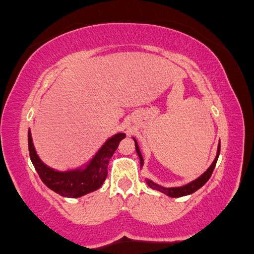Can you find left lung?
<instances>
[{"mask_svg": "<svg viewBox=\"0 0 254 254\" xmlns=\"http://www.w3.org/2000/svg\"><path fill=\"white\" fill-rule=\"evenodd\" d=\"M133 141H135V147H136V151L137 154H138V157H139V162H141V166L143 165V157H142V154L141 151H139V148H138V144H137V141L135 138H133ZM218 155H220V144H218V148H217V155L215 157L214 162H212L210 167L206 170V172H204V173L200 176L199 178H197L196 180H193V182H191L190 184H188V185H184L182 188H170V189H166V188H162V186H159L156 185V184H154L153 182H150V180H147V184L149 185V188L154 189V190H157V191H161L162 193L167 194V196L170 197H173V198H177V197H183V196H188V194H191L193 193V192H196L197 190H199L200 188L208 182L209 179H210L212 172H214V168L215 166H216V162H217V159H218Z\"/></svg>", "mask_w": 254, "mask_h": 254, "instance_id": "8db88e82", "label": "left lung"}]
</instances>
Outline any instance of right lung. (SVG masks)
<instances>
[{
    "instance_id": "add662e5",
    "label": "right lung",
    "mask_w": 254,
    "mask_h": 254,
    "mask_svg": "<svg viewBox=\"0 0 254 254\" xmlns=\"http://www.w3.org/2000/svg\"><path fill=\"white\" fill-rule=\"evenodd\" d=\"M125 138V133H117L107 139L97 155L84 170L57 172L44 165L36 153L28 131V150L31 161L42 182L52 191L63 197L77 198L101 188L107 177V166L110 159L117 150L119 142Z\"/></svg>"
}]
</instances>
